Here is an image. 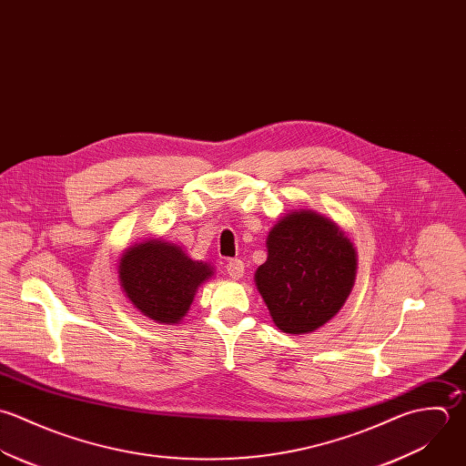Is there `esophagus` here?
Here are the masks:
<instances>
[{
	"mask_svg": "<svg viewBox=\"0 0 466 466\" xmlns=\"http://www.w3.org/2000/svg\"><path fill=\"white\" fill-rule=\"evenodd\" d=\"M226 271L233 280H240L244 277V262L240 258H231L226 264Z\"/></svg>",
	"mask_w": 466,
	"mask_h": 466,
	"instance_id": "esophagus-1",
	"label": "esophagus"
}]
</instances>
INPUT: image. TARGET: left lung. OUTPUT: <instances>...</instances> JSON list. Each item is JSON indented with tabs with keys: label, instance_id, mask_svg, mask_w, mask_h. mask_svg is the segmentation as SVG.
<instances>
[{
	"label": "left lung",
	"instance_id": "1",
	"mask_svg": "<svg viewBox=\"0 0 466 466\" xmlns=\"http://www.w3.org/2000/svg\"><path fill=\"white\" fill-rule=\"evenodd\" d=\"M356 266V249L345 231L312 209H300L269 231L268 260L255 282L282 332L308 334L343 308Z\"/></svg>",
	"mask_w": 466,
	"mask_h": 466
}]
</instances>
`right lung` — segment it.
Returning a JSON list of instances; mask_svg holds the SVG:
<instances>
[{"label": "right lung", "mask_w": 466, "mask_h": 466, "mask_svg": "<svg viewBox=\"0 0 466 466\" xmlns=\"http://www.w3.org/2000/svg\"><path fill=\"white\" fill-rule=\"evenodd\" d=\"M117 273L137 309L157 323L175 325L186 316L198 286L213 277V268L191 260L171 242L150 238L123 253Z\"/></svg>", "instance_id": "add662e5"}]
</instances>
